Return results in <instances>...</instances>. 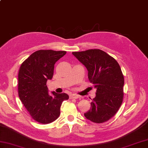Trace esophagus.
<instances>
[{
  "label": "esophagus",
  "instance_id": "1",
  "mask_svg": "<svg viewBox=\"0 0 148 148\" xmlns=\"http://www.w3.org/2000/svg\"><path fill=\"white\" fill-rule=\"evenodd\" d=\"M80 97L79 95H76V94H72V95H70V99H79Z\"/></svg>",
  "mask_w": 148,
  "mask_h": 148
}]
</instances>
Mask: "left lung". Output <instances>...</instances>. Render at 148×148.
<instances>
[{"label": "left lung", "instance_id": "1", "mask_svg": "<svg viewBox=\"0 0 148 148\" xmlns=\"http://www.w3.org/2000/svg\"><path fill=\"white\" fill-rule=\"evenodd\" d=\"M85 66L88 79L97 88L91 108L84 114L91 121L102 123L113 117L123 99L124 76L118 62L99 49L72 52Z\"/></svg>", "mask_w": 148, "mask_h": 148}]
</instances>
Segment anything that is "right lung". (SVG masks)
<instances>
[{"label":"right lung","instance_id":"obj_1","mask_svg":"<svg viewBox=\"0 0 148 148\" xmlns=\"http://www.w3.org/2000/svg\"><path fill=\"white\" fill-rule=\"evenodd\" d=\"M67 51L40 49L22 63L18 72V95L34 120L42 124L54 121L60 114L62 102L69 99L65 93L48 94L46 83L51 79L54 65Z\"/></svg>","mask_w":148,"mask_h":148}]
</instances>
